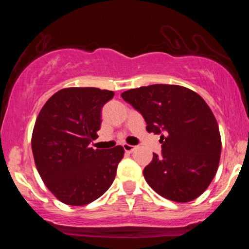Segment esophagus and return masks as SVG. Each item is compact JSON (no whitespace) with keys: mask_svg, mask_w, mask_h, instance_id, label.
<instances>
[{"mask_svg":"<svg viewBox=\"0 0 249 249\" xmlns=\"http://www.w3.org/2000/svg\"><path fill=\"white\" fill-rule=\"evenodd\" d=\"M123 147H124L125 152H127V153H132L133 151L137 148V146H133V145H128V144H124L123 145Z\"/></svg>","mask_w":249,"mask_h":249,"instance_id":"1","label":"esophagus"}]
</instances>
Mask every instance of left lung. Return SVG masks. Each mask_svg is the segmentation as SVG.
<instances>
[{"mask_svg":"<svg viewBox=\"0 0 249 249\" xmlns=\"http://www.w3.org/2000/svg\"><path fill=\"white\" fill-rule=\"evenodd\" d=\"M122 97L142 113L147 132L160 134L161 154L153 153L142 171L151 188L177 202L201 196L221 153L218 123L206 102L190 89L170 84L131 89Z\"/></svg>","mask_w":249,"mask_h":249,"instance_id":"obj_1","label":"left lung"}]
</instances>
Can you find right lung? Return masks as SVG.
<instances>
[{"mask_svg":"<svg viewBox=\"0 0 249 249\" xmlns=\"http://www.w3.org/2000/svg\"><path fill=\"white\" fill-rule=\"evenodd\" d=\"M113 96V91L98 88L62 89L37 116L31 137L37 171L45 186L64 204H90L115 180L124 157L123 146H89L101 128L102 108Z\"/></svg>","mask_w":249,"mask_h":249,"instance_id":"add662e5","label":"right lung"}]
</instances>
